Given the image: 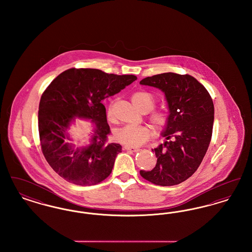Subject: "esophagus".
I'll return each instance as SVG.
<instances>
[{
	"label": "esophagus",
	"instance_id": "1",
	"mask_svg": "<svg viewBox=\"0 0 252 252\" xmlns=\"http://www.w3.org/2000/svg\"><path fill=\"white\" fill-rule=\"evenodd\" d=\"M124 148H125L126 150H127V151H131V152H139V151H140V148L133 147V146H128V145H126Z\"/></svg>",
	"mask_w": 252,
	"mask_h": 252
}]
</instances>
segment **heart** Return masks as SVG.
Instances as JSON below:
<instances>
[{
  "instance_id": "1",
  "label": "heart",
  "mask_w": 252,
  "mask_h": 252,
  "mask_svg": "<svg viewBox=\"0 0 252 252\" xmlns=\"http://www.w3.org/2000/svg\"><path fill=\"white\" fill-rule=\"evenodd\" d=\"M133 104L141 111L146 110L147 112L152 110L155 107V98L152 94L146 92H137L131 97ZM108 118L109 121L114 120L112 107H109L108 110ZM150 122L154 128L160 131L167 125L168 117L164 112L157 111L151 114ZM152 136V132L145 126H126L115 131V139L121 144L128 146H139L147 142Z\"/></svg>"
}]
</instances>
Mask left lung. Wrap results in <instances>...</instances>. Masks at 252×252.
<instances>
[{
  "mask_svg": "<svg viewBox=\"0 0 252 252\" xmlns=\"http://www.w3.org/2000/svg\"><path fill=\"white\" fill-rule=\"evenodd\" d=\"M140 84L164 93L169 111L161 134L167 141L152 149L156 166L140 174L156 185L180 184L197 170L208 150L215 119L212 97L189 74L164 72L144 78Z\"/></svg>",
  "mask_w": 252,
  "mask_h": 252,
  "instance_id": "1",
  "label": "left lung"
}]
</instances>
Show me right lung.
I'll use <instances>...</instances> for the list:
<instances>
[{
	"label": "right lung",
	"instance_id": "1",
	"mask_svg": "<svg viewBox=\"0 0 252 252\" xmlns=\"http://www.w3.org/2000/svg\"><path fill=\"white\" fill-rule=\"evenodd\" d=\"M136 79L133 74L72 68L49 85L38 107L39 140L47 162L61 178L76 185L91 186L110 175L122 146L108 143L110 128L103 101ZM75 118L95 125L89 144L80 148L70 143L67 133Z\"/></svg>",
	"mask_w": 252,
	"mask_h": 252
}]
</instances>
